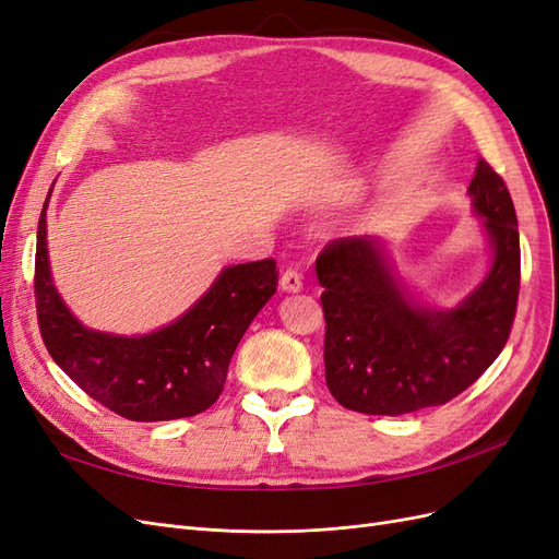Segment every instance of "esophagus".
<instances>
[{"label": "esophagus", "instance_id": "34e87169", "mask_svg": "<svg viewBox=\"0 0 559 559\" xmlns=\"http://www.w3.org/2000/svg\"><path fill=\"white\" fill-rule=\"evenodd\" d=\"M280 286H282V292H286V294H296V292L302 289V275L298 273V270H286V273L280 280Z\"/></svg>", "mask_w": 559, "mask_h": 559}]
</instances>
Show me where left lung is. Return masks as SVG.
<instances>
[{
	"label": "left lung",
	"mask_w": 559,
	"mask_h": 559,
	"mask_svg": "<svg viewBox=\"0 0 559 559\" xmlns=\"http://www.w3.org/2000/svg\"><path fill=\"white\" fill-rule=\"evenodd\" d=\"M468 193L485 218L492 267L452 310L411 300L380 240L337 238L317 257L324 286V366L335 401L366 415H405L460 396L509 341L520 294V235L509 189L485 158Z\"/></svg>",
	"instance_id": "left-lung-1"
}]
</instances>
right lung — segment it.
Wrapping results in <instances>:
<instances>
[{
	"label": "right lung",
	"mask_w": 559,
	"mask_h": 559,
	"mask_svg": "<svg viewBox=\"0 0 559 559\" xmlns=\"http://www.w3.org/2000/svg\"><path fill=\"white\" fill-rule=\"evenodd\" d=\"M46 207L48 198L37 228L35 298L53 361L91 399L132 421L207 411L224 392L235 347L277 292V263L263 259L226 267L189 312L160 331L134 337L99 333L67 310L50 280Z\"/></svg>",
	"instance_id": "1"
}]
</instances>
